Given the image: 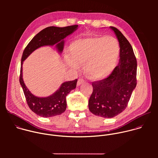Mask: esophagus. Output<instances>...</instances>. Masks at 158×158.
Returning <instances> with one entry per match:
<instances>
[{
	"label": "esophagus",
	"instance_id": "esophagus-1",
	"mask_svg": "<svg viewBox=\"0 0 158 158\" xmlns=\"http://www.w3.org/2000/svg\"><path fill=\"white\" fill-rule=\"evenodd\" d=\"M84 82V81L83 79H78V81H77V85L78 86H79V85H81V84H82Z\"/></svg>",
	"mask_w": 158,
	"mask_h": 158
}]
</instances>
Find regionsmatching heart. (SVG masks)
<instances>
[{
	"label": "heart",
	"mask_w": 158,
	"mask_h": 158,
	"mask_svg": "<svg viewBox=\"0 0 158 158\" xmlns=\"http://www.w3.org/2000/svg\"><path fill=\"white\" fill-rule=\"evenodd\" d=\"M120 47L112 36H90L79 39L70 46L69 54L65 55L66 65L77 69L83 64L84 73L93 80L106 78L118 64Z\"/></svg>",
	"instance_id": "obj_1"
}]
</instances>
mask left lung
<instances>
[{"instance_id": "8db88e82", "label": "left lung", "mask_w": 158, "mask_h": 158, "mask_svg": "<svg viewBox=\"0 0 158 158\" xmlns=\"http://www.w3.org/2000/svg\"><path fill=\"white\" fill-rule=\"evenodd\" d=\"M110 29L119 41V62L109 77L93 82L88 104L93 114L104 118H114L126 109L137 84V60L131 45L118 29Z\"/></svg>"}]
</instances>
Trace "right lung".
<instances>
[{"label": "right lung", "mask_w": 158, "mask_h": 158, "mask_svg": "<svg viewBox=\"0 0 158 158\" xmlns=\"http://www.w3.org/2000/svg\"><path fill=\"white\" fill-rule=\"evenodd\" d=\"M78 26L64 27L51 26L46 27L36 34L28 44L22 54L21 59L20 84L23 89L27 103L29 108L39 116L44 118L54 117L61 114L65 110L66 96L76 87L77 79L63 82L57 91L48 97H37L31 93L26 85L22 77L23 62L36 49L43 46H55L60 54L64 49V39L77 29Z\"/></svg>", "instance_id": "1"}]
</instances>
